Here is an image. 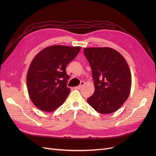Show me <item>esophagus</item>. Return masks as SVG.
I'll use <instances>...</instances> for the list:
<instances>
[{
	"label": "esophagus",
	"mask_w": 156,
	"mask_h": 156,
	"mask_svg": "<svg viewBox=\"0 0 156 156\" xmlns=\"http://www.w3.org/2000/svg\"><path fill=\"white\" fill-rule=\"evenodd\" d=\"M84 83H85V82L84 81H81V83H80V85H79V86H78V87H75V89H80L81 87H82V86L84 85Z\"/></svg>",
	"instance_id": "esophagus-1"
}]
</instances>
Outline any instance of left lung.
Listing matches in <instances>:
<instances>
[{"instance_id":"left-lung-1","label":"left lung","mask_w":156,"mask_h":156,"mask_svg":"<svg viewBox=\"0 0 156 156\" xmlns=\"http://www.w3.org/2000/svg\"><path fill=\"white\" fill-rule=\"evenodd\" d=\"M90 65L95 86L88 103L101 114L115 112L127 100L132 86V75L125 58L109 47L85 48Z\"/></svg>"}]
</instances>
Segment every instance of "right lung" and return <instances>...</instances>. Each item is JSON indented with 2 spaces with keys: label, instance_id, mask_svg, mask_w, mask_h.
I'll return each instance as SVG.
<instances>
[{
  "label": "right lung",
  "instance_id": "right-lung-1",
  "mask_svg": "<svg viewBox=\"0 0 156 156\" xmlns=\"http://www.w3.org/2000/svg\"><path fill=\"white\" fill-rule=\"evenodd\" d=\"M81 48L52 45L44 48L33 59L27 85L31 101L39 109L53 111L66 99L70 92L66 66L75 58Z\"/></svg>",
  "mask_w": 156,
  "mask_h": 156
}]
</instances>
